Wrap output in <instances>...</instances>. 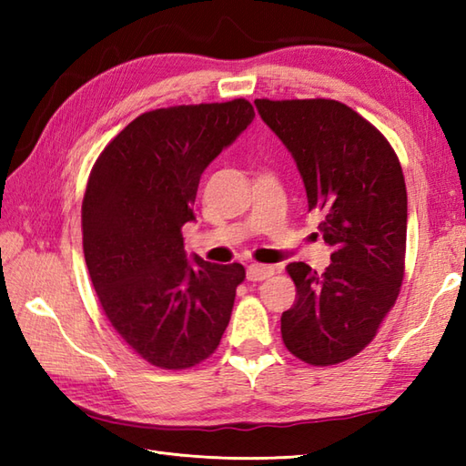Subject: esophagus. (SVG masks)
Masks as SVG:
<instances>
[{
    "mask_svg": "<svg viewBox=\"0 0 466 466\" xmlns=\"http://www.w3.org/2000/svg\"><path fill=\"white\" fill-rule=\"evenodd\" d=\"M274 274V268L272 266H262V264H250L248 268H246V279H248L250 282H260V280H266L268 276Z\"/></svg>",
    "mask_w": 466,
    "mask_h": 466,
    "instance_id": "esophagus-1",
    "label": "esophagus"
}]
</instances>
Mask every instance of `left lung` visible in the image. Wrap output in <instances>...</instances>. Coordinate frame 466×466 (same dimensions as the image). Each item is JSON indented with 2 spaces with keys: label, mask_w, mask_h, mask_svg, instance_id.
<instances>
[{
  "label": "left lung",
  "mask_w": 466,
  "mask_h": 466,
  "mask_svg": "<svg viewBox=\"0 0 466 466\" xmlns=\"http://www.w3.org/2000/svg\"><path fill=\"white\" fill-rule=\"evenodd\" d=\"M262 122L294 157L309 210L332 264L322 274L289 264L296 302L282 340L314 366L349 360L397 300L407 248V186L397 154L362 116L336 100H256Z\"/></svg>",
  "instance_id": "8db88e82"
}]
</instances>
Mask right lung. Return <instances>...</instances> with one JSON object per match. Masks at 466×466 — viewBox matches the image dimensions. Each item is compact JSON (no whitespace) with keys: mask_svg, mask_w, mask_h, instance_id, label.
Wrapping results in <instances>:
<instances>
[{"mask_svg":"<svg viewBox=\"0 0 466 466\" xmlns=\"http://www.w3.org/2000/svg\"><path fill=\"white\" fill-rule=\"evenodd\" d=\"M254 120L246 100L137 116L97 157L82 204L84 256L116 332L154 366L190 369L230 322L244 266L187 258L200 176Z\"/></svg>","mask_w":466,"mask_h":466,"instance_id":"obj_1","label":"right lung"}]
</instances>
